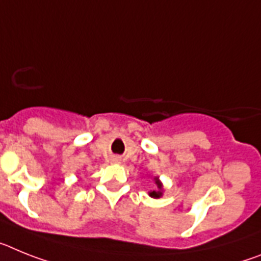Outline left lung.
<instances>
[{"label": "left lung", "mask_w": 261, "mask_h": 261, "mask_svg": "<svg viewBox=\"0 0 261 261\" xmlns=\"http://www.w3.org/2000/svg\"><path fill=\"white\" fill-rule=\"evenodd\" d=\"M152 180L156 185V189L149 190L148 196L152 197V198H160V197H163V194H164V187H163V182L160 181V178H159L158 176H153Z\"/></svg>", "instance_id": "8db88e82"}]
</instances>
